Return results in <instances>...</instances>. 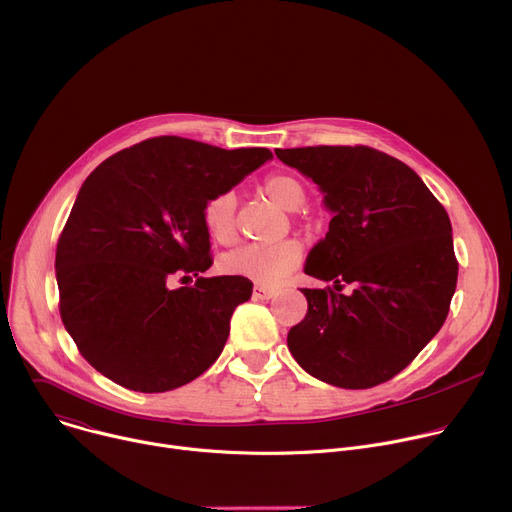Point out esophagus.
Instances as JSON below:
<instances>
[{
  "label": "esophagus",
  "mask_w": 512,
  "mask_h": 512,
  "mask_svg": "<svg viewBox=\"0 0 512 512\" xmlns=\"http://www.w3.org/2000/svg\"><path fill=\"white\" fill-rule=\"evenodd\" d=\"M273 295H275V291L269 289V287H263V285H255V287H253V297H255V299L265 301V299H271Z\"/></svg>",
  "instance_id": "1"
}]
</instances>
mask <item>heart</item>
I'll use <instances>...</instances> for the list:
<instances>
[{
  "label": "heart",
  "mask_w": 512,
  "mask_h": 512,
  "mask_svg": "<svg viewBox=\"0 0 512 512\" xmlns=\"http://www.w3.org/2000/svg\"><path fill=\"white\" fill-rule=\"evenodd\" d=\"M265 195L283 211H295L303 203V187L291 175H271L263 183ZM235 211L237 197L233 191L215 195L205 205V227L209 235L219 243H231L235 239ZM301 261V247L293 239H285L271 245H241L221 259V269L229 275L249 279L257 285L273 287Z\"/></svg>",
  "instance_id": "obj_1"
}]
</instances>
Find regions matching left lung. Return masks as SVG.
Wrapping results in <instances>:
<instances>
[{
    "mask_svg": "<svg viewBox=\"0 0 512 512\" xmlns=\"http://www.w3.org/2000/svg\"><path fill=\"white\" fill-rule=\"evenodd\" d=\"M311 179L333 215L303 271L342 291L301 289L305 319L287 333L295 362L348 390L388 382L440 331L456 289L452 225L424 181L370 146L275 148Z\"/></svg>",
    "mask_w": 512,
    "mask_h": 512,
    "instance_id": "8db88e82",
    "label": "left lung"
}]
</instances>
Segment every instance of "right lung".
<instances>
[{
  "mask_svg": "<svg viewBox=\"0 0 512 512\" xmlns=\"http://www.w3.org/2000/svg\"><path fill=\"white\" fill-rule=\"evenodd\" d=\"M271 158L267 148L158 136L94 168L56 251L62 321L94 370L152 394L213 366L253 283L199 277L213 265L205 205ZM173 276L198 281L173 290Z\"/></svg>",
  "mask_w": 512,
  "mask_h": 512,
  "instance_id": "1",
  "label": "right lung"
}]
</instances>
